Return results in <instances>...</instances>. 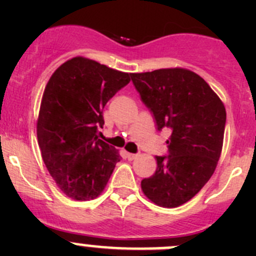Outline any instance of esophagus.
<instances>
[{
	"label": "esophagus",
	"mask_w": 256,
	"mask_h": 256,
	"mask_svg": "<svg viewBox=\"0 0 256 256\" xmlns=\"http://www.w3.org/2000/svg\"><path fill=\"white\" fill-rule=\"evenodd\" d=\"M126 156H128V160H134L138 156V154H130V152H128V154H126Z\"/></svg>",
	"instance_id": "esophagus-1"
}]
</instances>
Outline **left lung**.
Returning <instances> with one entry per match:
<instances>
[{
	"instance_id": "left-lung-1",
	"label": "left lung",
	"mask_w": 256,
	"mask_h": 256,
	"mask_svg": "<svg viewBox=\"0 0 256 256\" xmlns=\"http://www.w3.org/2000/svg\"><path fill=\"white\" fill-rule=\"evenodd\" d=\"M157 130L171 128L168 156H156L157 168L141 180L150 200L174 208L194 197L214 174L223 147L226 112L198 74L183 68L131 74Z\"/></svg>"
}]
</instances>
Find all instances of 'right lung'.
Returning <instances> with one entry per match:
<instances>
[{"mask_svg":"<svg viewBox=\"0 0 256 256\" xmlns=\"http://www.w3.org/2000/svg\"><path fill=\"white\" fill-rule=\"evenodd\" d=\"M128 73L76 56L62 64L47 82L37 121V138L46 167L56 186L76 200L104 190L118 150L98 138L102 109L130 82Z\"/></svg>","mask_w":256,"mask_h":256,"instance_id":"1","label":"right lung"}]
</instances>
